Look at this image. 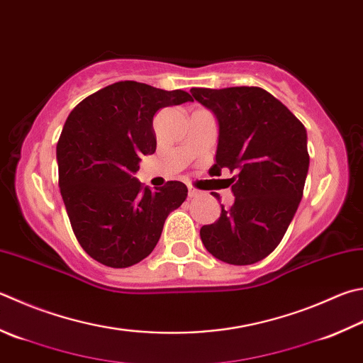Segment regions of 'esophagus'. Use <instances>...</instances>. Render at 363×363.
Listing matches in <instances>:
<instances>
[{"instance_id": "34e87169", "label": "esophagus", "mask_w": 363, "mask_h": 363, "mask_svg": "<svg viewBox=\"0 0 363 363\" xmlns=\"http://www.w3.org/2000/svg\"><path fill=\"white\" fill-rule=\"evenodd\" d=\"M188 194H189V197H197L201 194V191L193 188V186H188Z\"/></svg>"}]
</instances>
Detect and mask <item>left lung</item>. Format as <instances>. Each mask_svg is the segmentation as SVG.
I'll return each mask as SVG.
<instances>
[{
    "instance_id": "8db88e82",
    "label": "left lung",
    "mask_w": 363,
    "mask_h": 363,
    "mask_svg": "<svg viewBox=\"0 0 363 363\" xmlns=\"http://www.w3.org/2000/svg\"><path fill=\"white\" fill-rule=\"evenodd\" d=\"M215 115L213 167H228L235 196L213 224L201 228L211 256L232 265L262 261L281 242L302 201L310 156L306 129L288 107L257 86L193 88Z\"/></svg>"
}]
</instances>
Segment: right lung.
I'll return each mask as SVG.
<instances>
[{"mask_svg":"<svg viewBox=\"0 0 363 363\" xmlns=\"http://www.w3.org/2000/svg\"><path fill=\"white\" fill-rule=\"evenodd\" d=\"M191 101L183 90L125 80L69 113L57 145L60 191L74 234L94 261L113 269L140 262L160 242L170 211L186 199L182 182L152 191L134 175L142 156L156 150L155 113Z\"/></svg>","mask_w":363,"mask_h":363,"instance_id":"add662e5","label":"right lung"}]
</instances>
